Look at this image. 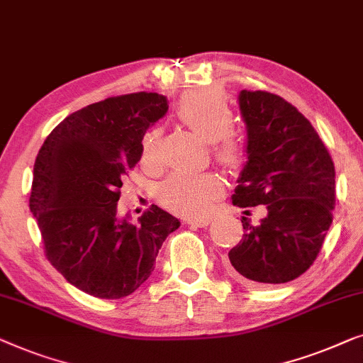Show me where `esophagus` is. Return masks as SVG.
<instances>
[{
  "mask_svg": "<svg viewBox=\"0 0 363 363\" xmlns=\"http://www.w3.org/2000/svg\"><path fill=\"white\" fill-rule=\"evenodd\" d=\"M187 225H191V227H199V228H203V227H207L208 223H211V220H208V218H187Z\"/></svg>",
  "mask_w": 363,
  "mask_h": 363,
  "instance_id": "esophagus-1",
  "label": "esophagus"
}]
</instances>
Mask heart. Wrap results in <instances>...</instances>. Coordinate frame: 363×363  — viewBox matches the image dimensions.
<instances>
[{
	"instance_id": "heart-1",
	"label": "heart",
	"mask_w": 363,
	"mask_h": 363,
	"mask_svg": "<svg viewBox=\"0 0 363 363\" xmlns=\"http://www.w3.org/2000/svg\"><path fill=\"white\" fill-rule=\"evenodd\" d=\"M176 115L184 125L208 143H213V155L225 167H240L245 161V145L230 131L233 111L220 91L212 89L192 90L181 99ZM161 131L150 130L143 138V161L155 162ZM222 181L212 172L187 174L174 172L161 184L160 199L172 212L187 217H201L208 212L222 196Z\"/></svg>"
}]
</instances>
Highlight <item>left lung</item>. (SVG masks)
<instances>
[{
  "label": "left lung",
  "mask_w": 363,
  "mask_h": 363,
  "mask_svg": "<svg viewBox=\"0 0 363 363\" xmlns=\"http://www.w3.org/2000/svg\"><path fill=\"white\" fill-rule=\"evenodd\" d=\"M247 162L233 206L267 207L259 225L242 218L243 238L228 252L240 281L267 286L308 272L333 223L335 169L318 131L298 108L269 91L242 90Z\"/></svg>",
  "instance_id": "1"
}]
</instances>
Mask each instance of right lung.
I'll use <instances>...</instances> for the list:
<instances>
[{
    "label": "right lung",
    "mask_w": 363,
    "mask_h": 363,
    "mask_svg": "<svg viewBox=\"0 0 363 363\" xmlns=\"http://www.w3.org/2000/svg\"><path fill=\"white\" fill-rule=\"evenodd\" d=\"M166 111L160 94L110 96L60 121L35 157L29 208L45 257L95 298L135 293L155 269L162 242L181 225L157 206L138 225L116 216L123 177L141 160L143 136Z\"/></svg>",
    "instance_id": "right-lung-1"
}]
</instances>
